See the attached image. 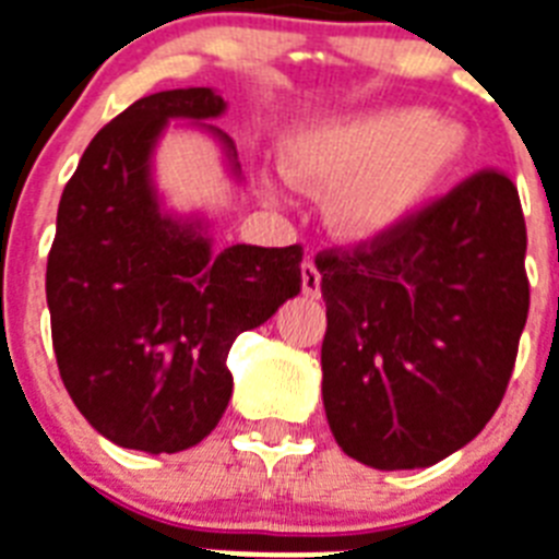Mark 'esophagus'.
I'll use <instances>...</instances> for the list:
<instances>
[{
    "instance_id": "esophagus-1",
    "label": "esophagus",
    "mask_w": 559,
    "mask_h": 559,
    "mask_svg": "<svg viewBox=\"0 0 559 559\" xmlns=\"http://www.w3.org/2000/svg\"><path fill=\"white\" fill-rule=\"evenodd\" d=\"M301 289L310 298H319L321 295V270L312 261H304L301 264Z\"/></svg>"
}]
</instances>
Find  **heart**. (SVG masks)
<instances>
[{"label":"heart","mask_w":559,"mask_h":559,"mask_svg":"<svg viewBox=\"0 0 559 559\" xmlns=\"http://www.w3.org/2000/svg\"><path fill=\"white\" fill-rule=\"evenodd\" d=\"M465 160L456 126L430 122L425 111L393 108L298 131L284 148L295 183L324 192L342 186L333 221L353 238L384 233L411 215Z\"/></svg>","instance_id":"heart-1"}]
</instances>
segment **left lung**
<instances>
[{
    "label": "left lung",
    "instance_id": "left-lung-1",
    "mask_svg": "<svg viewBox=\"0 0 559 559\" xmlns=\"http://www.w3.org/2000/svg\"><path fill=\"white\" fill-rule=\"evenodd\" d=\"M525 243L516 186L479 169L384 233L316 255L321 393L347 456L428 468L491 421L528 319Z\"/></svg>",
    "mask_w": 559,
    "mask_h": 559
}]
</instances>
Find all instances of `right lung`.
Returning a JSON list of instances; mask_svg holds the SVG:
<instances>
[{"mask_svg": "<svg viewBox=\"0 0 559 559\" xmlns=\"http://www.w3.org/2000/svg\"><path fill=\"white\" fill-rule=\"evenodd\" d=\"M221 111L212 88L131 103L59 198L45 270L59 376L91 428L131 451L177 453L209 437L233 396V342L301 289V243L212 252L198 226L157 212L148 154L166 120Z\"/></svg>", "mask_w": 559, "mask_h": 559, "instance_id": "1", "label": "right lung"}]
</instances>
